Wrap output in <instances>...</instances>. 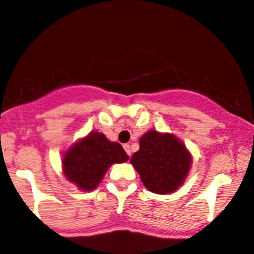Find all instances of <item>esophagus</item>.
<instances>
[{
    "label": "esophagus",
    "instance_id": "1",
    "mask_svg": "<svg viewBox=\"0 0 254 254\" xmlns=\"http://www.w3.org/2000/svg\"><path fill=\"white\" fill-rule=\"evenodd\" d=\"M124 149H125V151H127V155H131V146L129 145V144H125L124 145Z\"/></svg>",
    "mask_w": 254,
    "mask_h": 254
}]
</instances>
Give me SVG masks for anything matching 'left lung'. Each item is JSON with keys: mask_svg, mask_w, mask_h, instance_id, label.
I'll return each mask as SVG.
<instances>
[{"mask_svg": "<svg viewBox=\"0 0 254 254\" xmlns=\"http://www.w3.org/2000/svg\"><path fill=\"white\" fill-rule=\"evenodd\" d=\"M140 149L130 163L139 173L148 190L168 194L186 181L191 165V155L177 136L169 132L149 130L139 140Z\"/></svg>", "mask_w": 254, "mask_h": 254, "instance_id": "left-lung-1", "label": "left lung"}]
</instances>
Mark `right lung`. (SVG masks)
<instances>
[{
	"label": "right lung",
	"mask_w": 254,
	"mask_h": 254,
	"mask_svg": "<svg viewBox=\"0 0 254 254\" xmlns=\"http://www.w3.org/2000/svg\"><path fill=\"white\" fill-rule=\"evenodd\" d=\"M127 159L119 143L108 140L101 132L91 131L64 154L63 170L67 181L81 190L90 191L100 184L111 165Z\"/></svg>",
	"instance_id": "1"
}]
</instances>
